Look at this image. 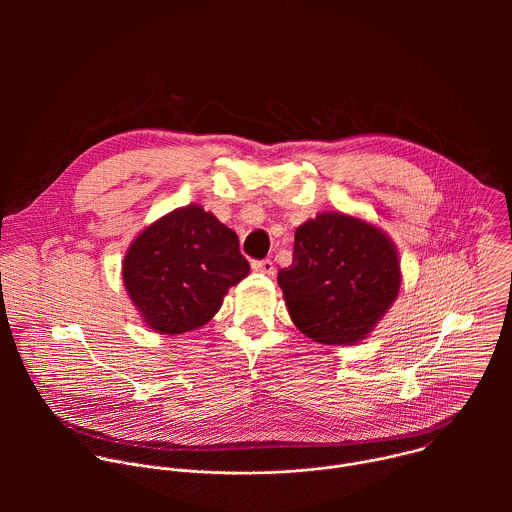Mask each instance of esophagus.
Returning <instances> with one entry per match:
<instances>
[{
	"label": "esophagus",
	"mask_w": 512,
	"mask_h": 512,
	"mask_svg": "<svg viewBox=\"0 0 512 512\" xmlns=\"http://www.w3.org/2000/svg\"><path fill=\"white\" fill-rule=\"evenodd\" d=\"M251 267H253L255 271H259V273H265V275H273V271H275V265H273V261H271V259L253 261V263H251Z\"/></svg>",
	"instance_id": "34e87169"
}]
</instances>
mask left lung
Returning <instances> with one entry per match:
<instances>
[{
	"label": "left lung",
	"instance_id": "1",
	"mask_svg": "<svg viewBox=\"0 0 512 512\" xmlns=\"http://www.w3.org/2000/svg\"><path fill=\"white\" fill-rule=\"evenodd\" d=\"M277 283L300 332L322 344H354L395 302L399 257L373 225L322 212L298 227L294 261L279 269Z\"/></svg>",
	"mask_w": 512,
	"mask_h": 512
}]
</instances>
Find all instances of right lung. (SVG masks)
Instances as JSON below:
<instances>
[{
  "label": "right lung",
  "mask_w": 512,
  "mask_h": 512,
  "mask_svg": "<svg viewBox=\"0 0 512 512\" xmlns=\"http://www.w3.org/2000/svg\"><path fill=\"white\" fill-rule=\"evenodd\" d=\"M237 235L202 206L178 208L145 229L123 261L127 294L162 334L204 326L249 273Z\"/></svg>",
  "instance_id": "1"
}]
</instances>
